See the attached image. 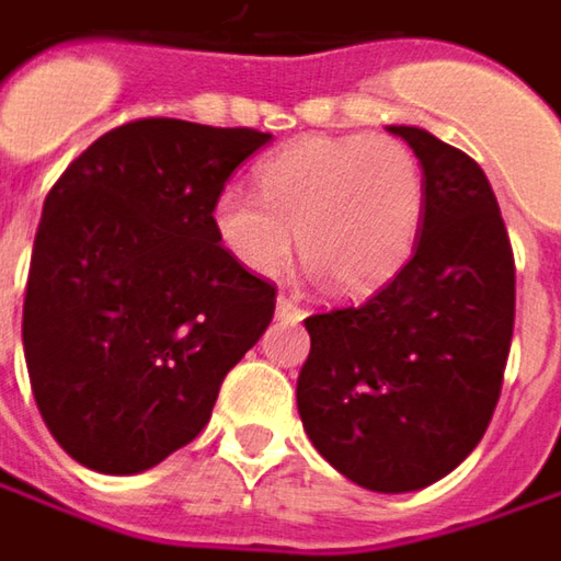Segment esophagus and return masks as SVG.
Wrapping results in <instances>:
<instances>
[{"label": "esophagus", "mask_w": 561, "mask_h": 561, "mask_svg": "<svg viewBox=\"0 0 561 561\" xmlns=\"http://www.w3.org/2000/svg\"><path fill=\"white\" fill-rule=\"evenodd\" d=\"M276 313H279L282 319H288V322H300V319H304V307H300L295 298L279 295V298H276Z\"/></svg>", "instance_id": "1"}]
</instances>
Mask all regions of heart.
Returning a JSON list of instances; mask_svg holds the SVG:
<instances>
[{"label":"heart","mask_w":561,"mask_h":561,"mask_svg":"<svg viewBox=\"0 0 561 561\" xmlns=\"http://www.w3.org/2000/svg\"><path fill=\"white\" fill-rule=\"evenodd\" d=\"M257 195L222 188L210 207L217 242L254 276H276L298 251L341 298L373 295L413 257L425 173L388 136H304L254 170Z\"/></svg>","instance_id":"obj_1"}]
</instances>
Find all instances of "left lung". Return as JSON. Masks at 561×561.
<instances>
[{
    "label": "left lung",
    "instance_id": "1",
    "mask_svg": "<svg viewBox=\"0 0 561 561\" xmlns=\"http://www.w3.org/2000/svg\"><path fill=\"white\" fill-rule=\"evenodd\" d=\"M388 133L425 173L419 244L373 298L304 319L298 413L344 478L407 493L454 472L491 425L515 322V261L484 170L428 129Z\"/></svg>",
    "mask_w": 561,
    "mask_h": 561
}]
</instances>
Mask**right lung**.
<instances>
[{
    "label": "right lung",
    "instance_id": "right-lung-1",
    "mask_svg": "<svg viewBox=\"0 0 561 561\" xmlns=\"http://www.w3.org/2000/svg\"><path fill=\"white\" fill-rule=\"evenodd\" d=\"M270 139L146 117L51 185L21 332L39 415L80 466L136 474L195 440L266 332L276 288L222 251L210 207Z\"/></svg>",
    "mask_w": 561,
    "mask_h": 561
}]
</instances>
